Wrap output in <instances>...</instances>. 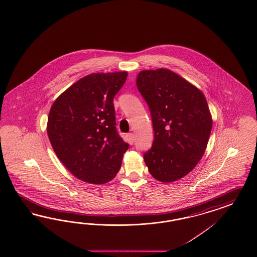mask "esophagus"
<instances>
[{"label":"esophagus","instance_id":"34e87169","mask_svg":"<svg viewBox=\"0 0 257 257\" xmlns=\"http://www.w3.org/2000/svg\"><path fill=\"white\" fill-rule=\"evenodd\" d=\"M125 138H126V141H127L130 145L134 144V142H135V137H134V134H133V133L127 134Z\"/></svg>","mask_w":257,"mask_h":257}]
</instances>
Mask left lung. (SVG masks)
<instances>
[{
  "instance_id": "1",
  "label": "left lung",
  "mask_w": 257,
  "mask_h": 257,
  "mask_svg": "<svg viewBox=\"0 0 257 257\" xmlns=\"http://www.w3.org/2000/svg\"><path fill=\"white\" fill-rule=\"evenodd\" d=\"M137 86L148 103L155 140L144 154L151 175L162 183L185 177L202 159L212 116L202 91L168 69L141 70Z\"/></svg>"
}]
</instances>
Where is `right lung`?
<instances>
[{
    "instance_id": "add662e5",
    "label": "right lung",
    "mask_w": 257,
    "mask_h": 257,
    "mask_svg": "<svg viewBox=\"0 0 257 257\" xmlns=\"http://www.w3.org/2000/svg\"><path fill=\"white\" fill-rule=\"evenodd\" d=\"M127 71L86 75L50 109L47 134L55 155L76 178L94 185L115 178L129 144L118 136L113 99Z\"/></svg>"
}]
</instances>
